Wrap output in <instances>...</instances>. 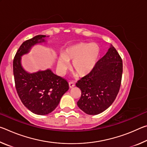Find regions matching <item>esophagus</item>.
Listing matches in <instances>:
<instances>
[{
  "instance_id": "esophagus-1",
  "label": "esophagus",
  "mask_w": 147,
  "mask_h": 147,
  "mask_svg": "<svg viewBox=\"0 0 147 147\" xmlns=\"http://www.w3.org/2000/svg\"><path fill=\"white\" fill-rule=\"evenodd\" d=\"M69 88H74V86H75V84H74V82H69Z\"/></svg>"
}]
</instances>
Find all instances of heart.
<instances>
[{
    "mask_svg": "<svg viewBox=\"0 0 147 147\" xmlns=\"http://www.w3.org/2000/svg\"><path fill=\"white\" fill-rule=\"evenodd\" d=\"M100 48L96 43L79 42L68 46L57 61V69L63 74L72 61L71 69L79 76L90 74L97 63Z\"/></svg>",
    "mask_w": 147,
    "mask_h": 147,
    "instance_id": "heart-1",
    "label": "heart"
}]
</instances>
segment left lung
<instances>
[{
    "mask_svg": "<svg viewBox=\"0 0 147 147\" xmlns=\"http://www.w3.org/2000/svg\"><path fill=\"white\" fill-rule=\"evenodd\" d=\"M123 61L112 45L98 61L90 74L78 81L82 91L77 105L88 115H98L108 109L115 100L120 89Z\"/></svg>",
    "mask_w": 147,
    "mask_h": 147,
    "instance_id": "obj_1",
    "label": "left lung"
}]
</instances>
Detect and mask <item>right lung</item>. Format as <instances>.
Masks as SVG:
<instances>
[{
  "label": "right lung",
  "instance_id": "right-lung-1",
  "mask_svg": "<svg viewBox=\"0 0 147 147\" xmlns=\"http://www.w3.org/2000/svg\"><path fill=\"white\" fill-rule=\"evenodd\" d=\"M49 37L38 35L23 42L13 62L15 84L20 99L30 111L40 115L53 111L69 89L67 82L57 76L51 69L29 73L22 65L21 57L28 54L36 45L46 43V38Z\"/></svg>",
  "mask_w": 147,
  "mask_h": 147
}]
</instances>
